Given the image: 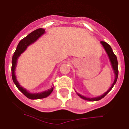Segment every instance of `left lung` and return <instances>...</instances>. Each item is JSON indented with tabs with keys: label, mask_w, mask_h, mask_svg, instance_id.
Returning a JSON list of instances; mask_svg holds the SVG:
<instances>
[{
	"label": "left lung",
	"mask_w": 129,
	"mask_h": 129,
	"mask_svg": "<svg viewBox=\"0 0 129 129\" xmlns=\"http://www.w3.org/2000/svg\"><path fill=\"white\" fill-rule=\"evenodd\" d=\"M101 44L103 45V48H104V50H105L107 54H108V56L109 58V60H110L112 68H113V69L114 73H115V79H114L113 83V84H112L111 86L109 88V90H108L106 92H105L104 94H103L102 95L99 96V97H85V96H83V95H81L79 94V93H77L76 92L77 95H78L79 97H80L81 98L83 99L86 100V101H99V100L101 99H103V97H105V96L106 95L108 94L109 92H110L111 90L113 88V87L114 86V85H115V83H116V81H117V79H118V60H117V58H116V56L115 55V53H113V50H112V48H111V47L110 46V45H109L108 43H106V42H104V41H101Z\"/></svg>",
	"instance_id": "left-lung-1"
}]
</instances>
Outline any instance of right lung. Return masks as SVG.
<instances>
[{
	"mask_svg": "<svg viewBox=\"0 0 129 129\" xmlns=\"http://www.w3.org/2000/svg\"><path fill=\"white\" fill-rule=\"evenodd\" d=\"M44 33H45V30L43 29V28H38V29L31 32L30 34H29L28 36H26L25 37H24L23 39L20 41V43L18 44L17 47H16V50L14 51V55H13V58H12L11 73L12 79H13V82L15 84L18 89L23 94L25 95L26 97H28V99H40L47 97L48 96L50 95L51 92H53V87L48 90H46L44 92H40V93H30L28 91H27L26 89L24 88L23 87H22L20 85L18 81H17L16 76L15 74L16 68V65H17L18 59L19 56L21 55V54L26 50V49L28 46H30L31 44L36 41L38 39V38L40 37Z\"/></svg>",
	"mask_w": 129,
	"mask_h": 129,
	"instance_id": "right-lung-1",
	"label": "right lung"
}]
</instances>
